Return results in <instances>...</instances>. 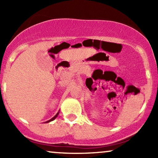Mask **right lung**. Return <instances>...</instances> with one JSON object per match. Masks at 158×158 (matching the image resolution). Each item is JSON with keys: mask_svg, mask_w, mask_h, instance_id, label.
I'll return each mask as SVG.
<instances>
[{"mask_svg": "<svg viewBox=\"0 0 158 158\" xmlns=\"http://www.w3.org/2000/svg\"><path fill=\"white\" fill-rule=\"evenodd\" d=\"M59 112H58V113H57V114H56V115H55V116H54V117H52V119H50V120L47 121V122H46V123H49V122H50V121H52V120H54V119H55L56 118V117H58V115H59Z\"/></svg>", "mask_w": 158, "mask_h": 158, "instance_id": "1", "label": "right lung"}]
</instances>
